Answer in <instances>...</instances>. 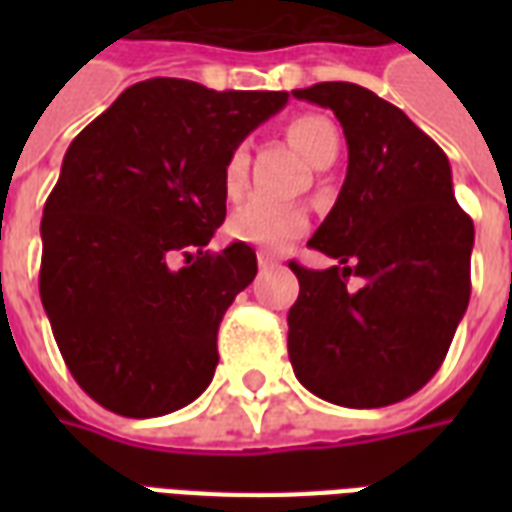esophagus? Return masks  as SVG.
Instances as JSON below:
<instances>
[{
  "instance_id": "esophagus-1",
  "label": "esophagus",
  "mask_w": 512,
  "mask_h": 512,
  "mask_svg": "<svg viewBox=\"0 0 512 512\" xmlns=\"http://www.w3.org/2000/svg\"><path fill=\"white\" fill-rule=\"evenodd\" d=\"M257 266L266 271V268L277 266V257H271L268 252H257Z\"/></svg>"
}]
</instances>
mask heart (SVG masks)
Instances as JSON below:
<instances>
[{
    "label": "heart",
    "mask_w": 512,
    "mask_h": 512,
    "mask_svg": "<svg viewBox=\"0 0 512 512\" xmlns=\"http://www.w3.org/2000/svg\"><path fill=\"white\" fill-rule=\"evenodd\" d=\"M290 145L299 150L307 164L315 169L332 167L340 153V131L332 120L321 115H299L288 123ZM249 175V147L235 145L224 161L222 183L227 197H241ZM307 230V213L293 205H279L268 200H246L227 219V233L260 246V249H285Z\"/></svg>",
    "instance_id": "heart-1"
}]
</instances>
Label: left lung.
<instances>
[{
  "mask_svg": "<svg viewBox=\"0 0 512 512\" xmlns=\"http://www.w3.org/2000/svg\"><path fill=\"white\" fill-rule=\"evenodd\" d=\"M293 95L340 120L348 172L310 238L337 266L290 263L299 277L290 365L329 403L392 406L428 384L450 351L472 293L474 224L455 202L444 150L397 106L351 82ZM351 273L366 279L359 291L344 285Z\"/></svg>",
  "mask_w": 512,
  "mask_h": 512,
  "instance_id": "obj_1",
  "label": "left lung"
}]
</instances>
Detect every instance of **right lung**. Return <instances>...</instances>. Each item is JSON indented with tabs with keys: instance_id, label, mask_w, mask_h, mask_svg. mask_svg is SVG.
I'll list each match as a JSON object with an SVG mask.
<instances>
[{
	"instance_id": "add662e5",
	"label": "right lung",
	"mask_w": 512,
	"mask_h": 512,
	"mask_svg": "<svg viewBox=\"0 0 512 512\" xmlns=\"http://www.w3.org/2000/svg\"><path fill=\"white\" fill-rule=\"evenodd\" d=\"M285 104L274 90L147 79L71 142L40 222V301L95 403L161 417L211 384L219 323L257 274L241 241L205 252L227 216L224 161Z\"/></svg>"
}]
</instances>
